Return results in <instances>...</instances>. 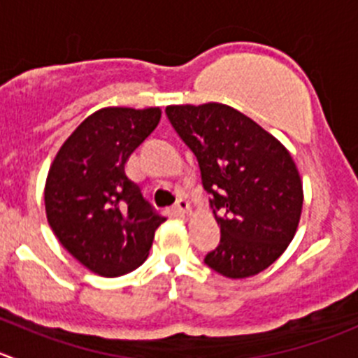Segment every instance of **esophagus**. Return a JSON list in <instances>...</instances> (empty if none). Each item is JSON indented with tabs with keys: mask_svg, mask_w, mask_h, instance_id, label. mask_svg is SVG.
Segmentation results:
<instances>
[{
	"mask_svg": "<svg viewBox=\"0 0 358 358\" xmlns=\"http://www.w3.org/2000/svg\"><path fill=\"white\" fill-rule=\"evenodd\" d=\"M175 210L178 211V213H182V215L189 213V211H190V204H189V201L183 199V197H180V199L176 201V203H175Z\"/></svg>",
	"mask_w": 358,
	"mask_h": 358,
	"instance_id": "obj_1",
	"label": "esophagus"
}]
</instances>
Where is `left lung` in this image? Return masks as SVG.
Instances as JSON below:
<instances>
[{"mask_svg": "<svg viewBox=\"0 0 358 358\" xmlns=\"http://www.w3.org/2000/svg\"><path fill=\"white\" fill-rule=\"evenodd\" d=\"M169 122L197 157L220 225V245L204 257L225 278L259 275L287 250L303 211L292 155L245 113L222 103L171 105Z\"/></svg>", "mask_w": 358, "mask_h": 358, "instance_id": "left-lung-1", "label": "left lung"}]
</instances>
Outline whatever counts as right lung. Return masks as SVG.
I'll return each instance as SVG.
<instances>
[{
    "label": "right lung",
    "instance_id": "obj_1",
    "mask_svg": "<svg viewBox=\"0 0 358 358\" xmlns=\"http://www.w3.org/2000/svg\"><path fill=\"white\" fill-rule=\"evenodd\" d=\"M159 120V106L98 110L69 134L48 169V225L80 264L105 278L140 267L166 220L126 169Z\"/></svg>",
    "mask_w": 358,
    "mask_h": 358
}]
</instances>
